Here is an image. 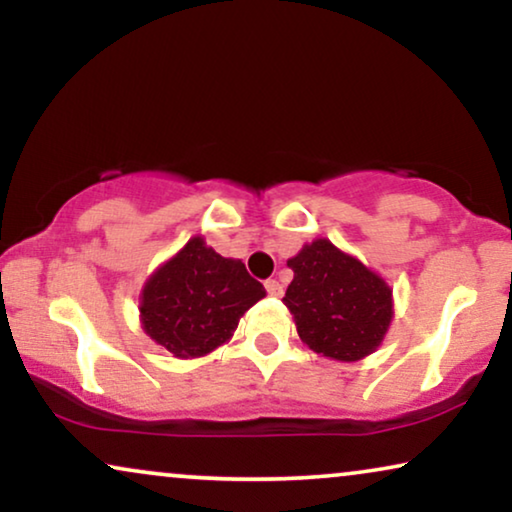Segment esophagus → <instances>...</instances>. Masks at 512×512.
<instances>
[{"mask_svg": "<svg viewBox=\"0 0 512 512\" xmlns=\"http://www.w3.org/2000/svg\"><path fill=\"white\" fill-rule=\"evenodd\" d=\"M265 291L270 293V296H275V298H279L284 293V289H282V284L277 282V279H268V282H265Z\"/></svg>", "mask_w": 512, "mask_h": 512, "instance_id": "34e87169", "label": "esophagus"}]
</instances>
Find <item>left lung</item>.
<instances>
[{"mask_svg": "<svg viewBox=\"0 0 512 512\" xmlns=\"http://www.w3.org/2000/svg\"><path fill=\"white\" fill-rule=\"evenodd\" d=\"M286 265L293 282L282 298L300 340L335 361H359L382 345L394 317L391 289L331 240L305 244Z\"/></svg>", "mask_w": 512, "mask_h": 512, "instance_id": "left-lung-1", "label": "left lung"}]
</instances>
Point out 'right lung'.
Here are the masks:
<instances>
[{"instance_id": "right-lung-1", "label": "right lung", "mask_w": 512, "mask_h": 512, "mask_svg": "<svg viewBox=\"0 0 512 512\" xmlns=\"http://www.w3.org/2000/svg\"><path fill=\"white\" fill-rule=\"evenodd\" d=\"M265 296L242 261L223 258L202 237L160 265L139 296L142 328L177 359L205 356L233 338L240 317Z\"/></svg>"}]
</instances>
